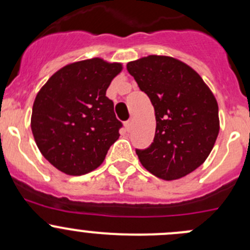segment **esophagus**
Listing matches in <instances>:
<instances>
[{"instance_id":"obj_1","label":"esophagus","mask_w":250,"mask_h":250,"mask_svg":"<svg viewBox=\"0 0 250 250\" xmlns=\"http://www.w3.org/2000/svg\"><path fill=\"white\" fill-rule=\"evenodd\" d=\"M125 130H127V132H130L133 128V121L132 120L127 121V122L125 123Z\"/></svg>"}]
</instances>
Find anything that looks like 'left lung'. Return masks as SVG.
<instances>
[{"mask_svg":"<svg viewBox=\"0 0 250 250\" xmlns=\"http://www.w3.org/2000/svg\"><path fill=\"white\" fill-rule=\"evenodd\" d=\"M127 70L155 109L153 143L137 150L143 167L167 181L192 173L211 152L220 129L210 88L192 67L168 55L143 57L128 62Z\"/></svg>","mask_w":250,"mask_h":250,"instance_id":"obj_1","label":"left lung"}]
</instances>
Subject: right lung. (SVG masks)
<instances>
[{
    "label": "right lung",
    "mask_w": 250,
    "mask_h": 250,
    "mask_svg": "<svg viewBox=\"0 0 250 250\" xmlns=\"http://www.w3.org/2000/svg\"><path fill=\"white\" fill-rule=\"evenodd\" d=\"M122 70L121 62L102 58L80 60L54 72L39 90L31 130L39 150L58 170L83 175L104 162L122 125L106 89Z\"/></svg>",
    "instance_id": "obj_1"
}]
</instances>
